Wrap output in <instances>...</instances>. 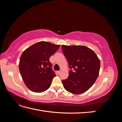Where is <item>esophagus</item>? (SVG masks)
<instances>
[{"label":"esophagus","instance_id":"34e87169","mask_svg":"<svg viewBox=\"0 0 122 122\" xmlns=\"http://www.w3.org/2000/svg\"><path fill=\"white\" fill-rule=\"evenodd\" d=\"M57 73L58 74H60L61 73V71H58L57 72Z\"/></svg>","mask_w":122,"mask_h":122}]
</instances>
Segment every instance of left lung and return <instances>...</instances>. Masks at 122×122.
Segmentation results:
<instances>
[{
	"label": "left lung",
	"instance_id": "obj_1",
	"mask_svg": "<svg viewBox=\"0 0 122 122\" xmlns=\"http://www.w3.org/2000/svg\"><path fill=\"white\" fill-rule=\"evenodd\" d=\"M61 47L71 69L68 78L62 80L63 86L73 94L83 93L98 78L100 61L93 50L84 46L62 45Z\"/></svg>",
	"mask_w": 122,
	"mask_h": 122
}]
</instances>
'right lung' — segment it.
Wrapping results in <instances>:
<instances>
[{"label":"right lung","instance_id":"right-lung-1","mask_svg":"<svg viewBox=\"0 0 122 122\" xmlns=\"http://www.w3.org/2000/svg\"><path fill=\"white\" fill-rule=\"evenodd\" d=\"M60 47L41 41L23 51L20 58L19 71L26 86L31 91L42 93L50 87L55 74L49 58Z\"/></svg>","mask_w":122,"mask_h":122}]
</instances>
